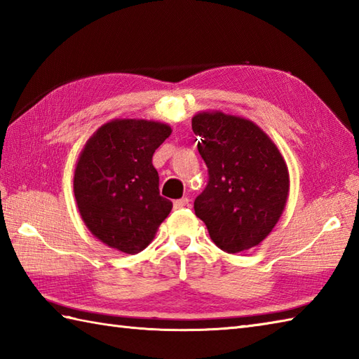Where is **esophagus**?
Wrapping results in <instances>:
<instances>
[{"label": "esophagus", "mask_w": 359, "mask_h": 359, "mask_svg": "<svg viewBox=\"0 0 359 359\" xmlns=\"http://www.w3.org/2000/svg\"><path fill=\"white\" fill-rule=\"evenodd\" d=\"M188 203H189V197H182V199H177V201H174V208H175V210L185 208Z\"/></svg>", "instance_id": "1"}]
</instances>
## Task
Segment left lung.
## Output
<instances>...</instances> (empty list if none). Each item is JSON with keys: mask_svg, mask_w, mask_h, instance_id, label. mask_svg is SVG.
<instances>
[{"mask_svg": "<svg viewBox=\"0 0 359 359\" xmlns=\"http://www.w3.org/2000/svg\"><path fill=\"white\" fill-rule=\"evenodd\" d=\"M208 184L196 197V216L226 253L261 243L276 225L288 196V170L270 137L253 121L222 112L193 117Z\"/></svg>", "mask_w": 359, "mask_h": 359, "instance_id": "8db88e82", "label": "left lung"}]
</instances>
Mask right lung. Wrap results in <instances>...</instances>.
I'll list each match as a JSON object with an SVG mask.
<instances>
[{
	"label": "right lung",
	"instance_id": "obj_1",
	"mask_svg": "<svg viewBox=\"0 0 359 359\" xmlns=\"http://www.w3.org/2000/svg\"><path fill=\"white\" fill-rule=\"evenodd\" d=\"M171 134L157 121L114 120L103 125L81 151L74 193L89 231L106 245L135 255L147 248L170 215L160 196L152 154Z\"/></svg>",
	"mask_w": 359,
	"mask_h": 359
}]
</instances>
